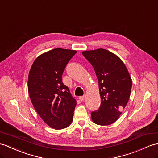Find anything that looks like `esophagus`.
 Wrapping results in <instances>:
<instances>
[{
  "mask_svg": "<svg viewBox=\"0 0 158 158\" xmlns=\"http://www.w3.org/2000/svg\"><path fill=\"white\" fill-rule=\"evenodd\" d=\"M84 98H85V96H81V97H79V99H80L81 101H83L84 100Z\"/></svg>",
  "mask_w": 158,
  "mask_h": 158,
  "instance_id": "obj_1",
  "label": "esophagus"
}]
</instances>
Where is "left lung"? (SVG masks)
Segmentation results:
<instances>
[{"instance_id": "1", "label": "left lung", "mask_w": 158, "mask_h": 158, "mask_svg": "<svg viewBox=\"0 0 158 158\" xmlns=\"http://www.w3.org/2000/svg\"><path fill=\"white\" fill-rule=\"evenodd\" d=\"M82 55L94 68L97 76L101 104L91 113L92 120L99 125L116 121L128 102L132 80L124 63L104 49L84 51Z\"/></svg>"}]
</instances>
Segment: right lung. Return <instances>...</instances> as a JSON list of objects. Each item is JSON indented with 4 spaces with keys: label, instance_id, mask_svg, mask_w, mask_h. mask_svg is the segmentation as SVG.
<instances>
[{
    "label": "right lung",
    "instance_id": "obj_1",
    "mask_svg": "<svg viewBox=\"0 0 158 158\" xmlns=\"http://www.w3.org/2000/svg\"><path fill=\"white\" fill-rule=\"evenodd\" d=\"M76 53L71 49L50 50L37 57L29 72L31 101L40 117L53 129L66 128L73 120L76 102L61 77Z\"/></svg>",
    "mask_w": 158,
    "mask_h": 158
}]
</instances>
